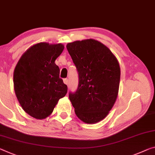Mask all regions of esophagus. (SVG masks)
Instances as JSON below:
<instances>
[{
    "label": "esophagus",
    "mask_w": 155,
    "mask_h": 155,
    "mask_svg": "<svg viewBox=\"0 0 155 155\" xmlns=\"http://www.w3.org/2000/svg\"><path fill=\"white\" fill-rule=\"evenodd\" d=\"M63 82H64L65 84L68 85V78H64V79H63Z\"/></svg>",
    "instance_id": "34e87169"
}]
</instances>
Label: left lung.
<instances>
[{"label":"left lung","instance_id":"left-lung-1","mask_svg":"<svg viewBox=\"0 0 155 155\" xmlns=\"http://www.w3.org/2000/svg\"><path fill=\"white\" fill-rule=\"evenodd\" d=\"M77 68L78 84L69 98L77 116L95 124L107 116L116 101L121 71L119 62L106 46L94 39L67 45Z\"/></svg>","mask_w":155,"mask_h":155}]
</instances>
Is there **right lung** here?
<instances>
[{
    "label": "right lung",
    "mask_w": 155,
    "mask_h": 155,
    "mask_svg": "<svg viewBox=\"0 0 155 155\" xmlns=\"http://www.w3.org/2000/svg\"><path fill=\"white\" fill-rule=\"evenodd\" d=\"M63 49L60 43L36 44L23 54L14 70V91L19 104L37 119L50 115L58 100L67 94L68 87L54 63Z\"/></svg>",
    "instance_id": "right-lung-1"
}]
</instances>
